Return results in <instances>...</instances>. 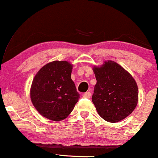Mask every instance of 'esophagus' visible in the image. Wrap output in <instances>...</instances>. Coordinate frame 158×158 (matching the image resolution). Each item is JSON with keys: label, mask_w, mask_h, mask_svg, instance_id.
<instances>
[{"label": "esophagus", "mask_w": 158, "mask_h": 158, "mask_svg": "<svg viewBox=\"0 0 158 158\" xmlns=\"http://www.w3.org/2000/svg\"><path fill=\"white\" fill-rule=\"evenodd\" d=\"M90 96H91V94H90V92H89V91L86 92V93H85L84 94H83V97L88 98V99H89V98L90 97Z\"/></svg>", "instance_id": "1"}]
</instances>
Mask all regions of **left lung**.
<instances>
[{
  "instance_id": "obj_1",
  "label": "left lung",
  "mask_w": 158,
  "mask_h": 158,
  "mask_svg": "<svg viewBox=\"0 0 158 158\" xmlns=\"http://www.w3.org/2000/svg\"><path fill=\"white\" fill-rule=\"evenodd\" d=\"M97 84L92 102L98 114L109 123L123 120L135 110L138 102V88L132 76L113 61L94 66Z\"/></svg>"
}]
</instances>
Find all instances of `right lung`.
Wrapping results in <instances>:
<instances>
[{
  "label": "right lung",
  "instance_id": "1",
  "mask_svg": "<svg viewBox=\"0 0 158 158\" xmlns=\"http://www.w3.org/2000/svg\"><path fill=\"white\" fill-rule=\"evenodd\" d=\"M73 65L67 61H54L45 64L34 77L30 98L35 109L52 121L68 117L79 100L71 79Z\"/></svg>",
  "mask_w": 158,
  "mask_h": 158
}]
</instances>
